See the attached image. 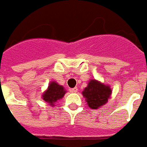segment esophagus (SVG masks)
<instances>
[{
  "instance_id": "esophagus-1",
  "label": "esophagus",
  "mask_w": 147,
  "mask_h": 147,
  "mask_svg": "<svg viewBox=\"0 0 147 147\" xmlns=\"http://www.w3.org/2000/svg\"><path fill=\"white\" fill-rule=\"evenodd\" d=\"M77 90H78V88H77V87H75V88H72V89H71V92L76 93Z\"/></svg>"
}]
</instances>
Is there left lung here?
I'll use <instances>...</instances> for the list:
<instances>
[{
	"mask_svg": "<svg viewBox=\"0 0 147 147\" xmlns=\"http://www.w3.org/2000/svg\"><path fill=\"white\" fill-rule=\"evenodd\" d=\"M82 94L90 108L98 109L108 102L109 98H111L112 89L108 84L106 85L96 80H90Z\"/></svg>",
	"mask_w": 147,
	"mask_h": 147,
	"instance_id": "obj_1",
	"label": "left lung"
}]
</instances>
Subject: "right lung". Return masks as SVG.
Returning a JSON list of instances; mask_svg holds the SVG:
<instances>
[{"label": "right lung", "mask_w": 147, "mask_h": 147, "mask_svg": "<svg viewBox=\"0 0 147 147\" xmlns=\"http://www.w3.org/2000/svg\"><path fill=\"white\" fill-rule=\"evenodd\" d=\"M66 92L64 86L58 84L56 81H52L49 84L48 88L42 94V98L47 102L48 105L55 106V103L63 98Z\"/></svg>", "instance_id": "1"}]
</instances>
